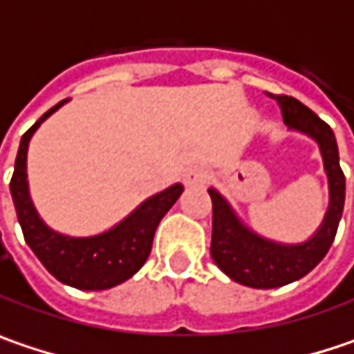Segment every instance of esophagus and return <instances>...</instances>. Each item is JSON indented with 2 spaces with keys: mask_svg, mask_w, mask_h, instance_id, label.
<instances>
[{
  "mask_svg": "<svg viewBox=\"0 0 354 354\" xmlns=\"http://www.w3.org/2000/svg\"><path fill=\"white\" fill-rule=\"evenodd\" d=\"M209 179V171L205 167H193L185 175V185L187 187H203Z\"/></svg>",
  "mask_w": 354,
  "mask_h": 354,
  "instance_id": "34e87169",
  "label": "esophagus"
}]
</instances>
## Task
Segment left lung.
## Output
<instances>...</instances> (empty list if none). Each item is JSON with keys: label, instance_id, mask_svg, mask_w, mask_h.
Wrapping results in <instances>:
<instances>
[{"label": "left lung", "instance_id": "8db88e82", "mask_svg": "<svg viewBox=\"0 0 354 354\" xmlns=\"http://www.w3.org/2000/svg\"><path fill=\"white\" fill-rule=\"evenodd\" d=\"M284 124L318 145L324 175L328 181V207L316 232L302 241L270 240L241 221L232 203L215 189L207 193L214 203L212 258L217 268L234 282L250 288H280L304 278L333 245L344 207V175L339 165V147L333 129L308 106L292 96H276Z\"/></svg>", "mask_w": 354, "mask_h": 354}]
</instances>
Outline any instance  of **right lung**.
I'll use <instances>...</instances> for the list:
<instances>
[{
	"mask_svg": "<svg viewBox=\"0 0 354 354\" xmlns=\"http://www.w3.org/2000/svg\"><path fill=\"white\" fill-rule=\"evenodd\" d=\"M66 102L62 100L50 109L19 140L10 183L12 199L28 245L56 280L80 290H106L133 278L147 262L155 230L183 193V185L175 183L147 197L127 217L100 234L68 236L50 227L39 217L30 195L28 149L39 124Z\"/></svg>",
	"mask_w": 354,
	"mask_h": 354,
	"instance_id": "obj_1",
	"label": "right lung"
}]
</instances>
